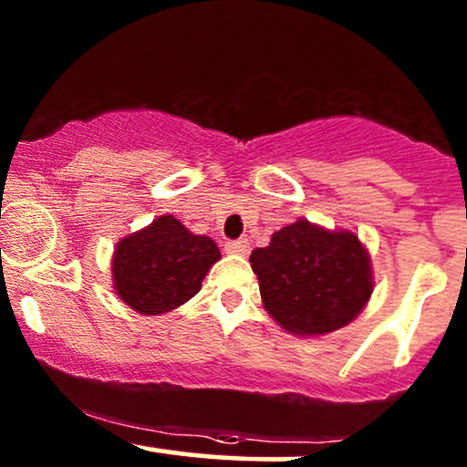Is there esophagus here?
<instances>
[{"label":"esophagus","instance_id":"obj_1","mask_svg":"<svg viewBox=\"0 0 467 467\" xmlns=\"http://www.w3.org/2000/svg\"><path fill=\"white\" fill-rule=\"evenodd\" d=\"M226 252L230 254H241L245 256L250 252V241L248 239H237V241H226Z\"/></svg>","mask_w":467,"mask_h":467}]
</instances>
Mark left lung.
I'll return each mask as SVG.
<instances>
[{
    "label": "left lung",
    "mask_w": 467,
    "mask_h": 467,
    "mask_svg": "<svg viewBox=\"0 0 467 467\" xmlns=\"http://www.w3.org/2000/svg\"><path fill=\"white\" fill-rule=\"evenodd\" d=\"M250 264L267 314L296 336H323L349 325L373 292L371 259L360 239L307 219L252 250Z\"/></svg>",
    "instance_id": "obj_1"
}]
</instances>
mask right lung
I'll list each match as a JSON object with an SVG mask.
<instances>
[{
	"mask_svg": "<svg viewBox=\"0 0 467 467\" xmlns=\"http://www.w3.org/2000/svg\"><path fill=\"white\" fill-rule=\"evenodd\" d=\"M219 256L211 237L192 234L180 219L162 215L118 241L111 259L114 289L138 314H166L200 292Z\"/></svg>",
	"mask_w": 467,
	"mask_h": 467,
	"instance_id": "add662e5",
	"label": "right lung"
}]
</instances>
